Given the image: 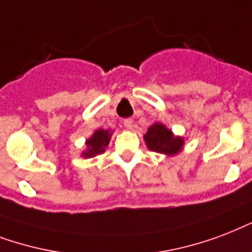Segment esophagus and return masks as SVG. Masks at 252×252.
Here are the masks:
<instances>
[{
	"mask_svg": "<svg viewBox=\"0 0 252 252\" xmlns=\"http://www.w3.org/2000/svg\"><path fill=\"white\" fill-rule=\"evenodd\" d=\"M124 126L127 128V130H131V128H132V120H130V118L125 120L124 121Z\"/></svg>",
	"mask_w": 252,
	"mask_h": 252,
	"instance_id": "34e87169",
	"label": "esophagus"
}]
</instances>
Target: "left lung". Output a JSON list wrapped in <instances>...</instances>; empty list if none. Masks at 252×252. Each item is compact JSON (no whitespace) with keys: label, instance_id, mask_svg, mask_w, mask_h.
I'll return each instance as SVG.
<instances>
[{"label":"left lung","instance_id":"8db88e82","mask_svg":"<svg viewBox=\"0 0 252 252\" xmlns=\"http://www.w3.org/2000/svg\"><path fill=\"white\" fill-rule=\"evenodd\" d=\"M143 138L148 150L168 157L180 153L184 146V139L181 136H175L169 128L159 122L151 125Z\"/></svg>","mask_w":252,"mask_h":252}]
</instances>
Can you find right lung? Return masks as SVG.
Masks as SVG:
<instances>
[{
    "label": "right lung",
    "mask_w": 252,
    "mask_h": 252,
    "mask_svg": "<svg viewBox=\"0 0 252 252\" xmlns=\"http://www.w3.org/2000/svg\"><path fill=\"white\" fill-rule=\"evenodd\" d=\"M110 138H112V131L110 130H102V128L95 130L93 132V135L85 142L87 150L83 151L81 155L84 158H93L95 155L105 153V148L108 147Z\"/></svg>",
    "instance_id": "add662e5"
}]
</instances>
